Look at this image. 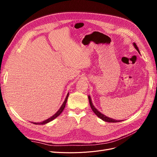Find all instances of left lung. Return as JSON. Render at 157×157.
Here are the masks:
<instances>
[{
  "mask_svg": "<svg viewBox=\"0 0 157 157\" xmlns=\"http://www.w3.org/2000/svg\"><path fill=\"white\" fill-rule=\"evenodd\" d=\"M133 45H134V46L135 47V48L137 50V51L140 54L138 47L137 46V45H136V44L135 43V42H134V43H133ZM88 99H89V102H90V107H91V109H92L93 112H94L95 114H96V115L99 118H101V120H103V121H105V122H118L122 121H117V120H115V119H113V118L107 117L105 116V115H103V113H101V112H99V111L98 110V109L94 107V105H93V103H92V101L91 97H90V96H88Z\"/></svg>",
  "mask_w": 157,
  "mask_h": 157,
  "instance_id": "obj_1",
  "label": "left lung"
}]
</instances>
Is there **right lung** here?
Returning a JSON list of instances; mask_svg holds the SVG:
<instances>
[{
  "mask_svg": "<svg viewBox=\"0 0 157 157\" xmlns=\"http://www.w3.org/2000/svg\"><path fill=\"white\" fill-rule=\"evenodd\" d=\"M68 97H69V92H68V94H67V96H66V98H65V100H64L63 104H62V105H61V106L60 108L59 109V110H58V111H57L53 116H52L51 117H50L49 118H48V119H46V120H45V121H42V122H33V124H47V123H48V122H51L52 121H53L54 119H55V118H56V117H58L60 115V114H61V113H62V111H63V109H64V108H65V105H66V103H67V101Z\"/></svg>",
  "mask_w": 157,
  "mask_h": 157,
  "instance_id": "obj_1",
  "label": "right lung"
}]
</instances>
